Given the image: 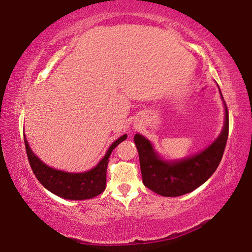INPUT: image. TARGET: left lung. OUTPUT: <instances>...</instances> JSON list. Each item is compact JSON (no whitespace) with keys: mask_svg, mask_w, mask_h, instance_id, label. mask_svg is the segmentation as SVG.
<instances>
[{"mask_svg":"<svg viewBox=\"0 0 252 252\" xmlns=\"http://www.w3.org/2000/svg\"><path fill=\"white\" fill-rule=\"evenodd\" d=\"M221 97L223 100L222 94ZM224 111L223 129L215 142L200 153L182 160L161 159L148 139L135 134L134 143L139 152L143 185L163 197H179L203 185L218 168L227 144L229 113L225 103Z\"/></svg>","mask_w":252,"mask_h":252,"instance_id":"8db88e82","label":"left lung"}]
</instances>
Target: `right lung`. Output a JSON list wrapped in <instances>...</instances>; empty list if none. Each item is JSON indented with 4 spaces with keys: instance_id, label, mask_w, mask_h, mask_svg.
Masks as SVG:
<instances>
[{
    "instance_id": "1",
    "label": "right lung",
    "mask_w": 252,
    "mask_h": 252,
    "mask_svg": "<svg viewBox=\"0 0 252 252\" xmlns=\"http://www.w3.org/2000/svg\"><path fill=\"white\" fill-rule=\"evenodd\" d=\"M126 136V134H123L116 140L111 144L103 159L96 164V167L82 173H70L49 167L34 155L25 139V135L24 143L32 171L42 186L63 199L85 200L94 198L104 191L109 158L113 149L125 141Z\"/></svg>"
}]
</instances>
